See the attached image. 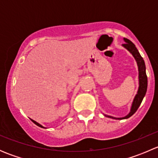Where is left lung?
I'll list each match as a JSON object with an SVG mask.
<instances>
[{"label":"left lung","mask_w":158,"mask_h":158,"mask_svg":"<svg viewBox=\"0 0 158 158\" xmlns=\"http://www.w3.org/2000/svg\"><path fill=\"white\" fill-rule=\"evenodd\" d=\"M125 43L123 44V47H125L133 55V56L135 57V60H136L137 63H138V72H139V88H138V91L137 95H135V99H134L133 103H132L131 109L130 113L127 116L124 118H118L116 119H125L128 118L131 116L133 115L136 111L138 110V107L141 105V102H142L143 98H144V95H145L146 92H147V88H148V77L147 75H146V67H145V63H144V60L141 57V54L138 52V49L136 48L135 44L131 42V40H129L127 38H125ZM107 116V117L111 118H113L111 116Z\"/></svg>","instance_id":"obj_1"}]
</instances>
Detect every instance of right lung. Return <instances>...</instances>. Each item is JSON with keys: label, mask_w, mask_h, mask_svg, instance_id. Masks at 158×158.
I'll list each match as a JSON object with an SVG mask.
<instances>
[{"label": "right lung", "mask_w": 158, "mask_h": 158, "mask_svg": "<svg viewBox=\"0 0 158 158\" xmlns=\"http://www.w3.org/2000/svg\"><path fill=\"white\" fill-rule=\"evenodd\" d=\"M31 120H32V119H31ZM32 122H33V123H34V124H35V125H37V126H39V127H41V128H44V127H43V126H42V125H40V124H39V123H37V122H35V121L32 120Z\"/></svg>", "instance_id": "add662e5"}]
</instances>
